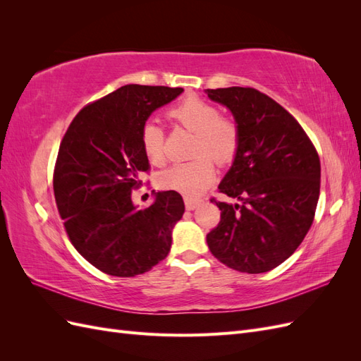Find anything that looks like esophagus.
Masks as SVG:
<instances>
[{
  "mask_svg": "<svg viewBox=\"0 0 361 361\" xmlns=\"http://www.w3.org/2000/svg\"><path fill=\"white\" fill-rule=\"evenodd\" d=\"M183 202H185V207H187L188 211H192V209H195V207H197V206L200 204L202 200H199V199H191V197H183Z\"/></svg>",
  "mask_w": 361,
  "mask_h": 361,
  "instance_id": "esophagus-1",
  "label": "esophagus"
}]
</instances>
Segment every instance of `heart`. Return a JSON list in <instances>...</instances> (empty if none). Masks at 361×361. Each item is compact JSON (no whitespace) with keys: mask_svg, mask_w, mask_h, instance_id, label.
<instances>
[{"mask_svg":"<svg viewBox=\"0 0 361 361\" xmlns=\"http://www.w3.org/2000/svg\"><path fill=\"white\" fill-rule=\"evenodd\" d=\"M167 117L174 125L194 133L191 145L194 159L174 164L161 171L157 176V185L161 190L195 197L214 180L212 161L216 166L224 167L236 158L241 146V130L232 117L220 114L216 105L195 94H190L171 106ZM140 143L154 166H162L166 162L164 133L154 122H146L141 128Z\"/></svg>","mask_w":361,"mask_h":361,"instance_id":"obj_1","label":"heart"}]
</instances>
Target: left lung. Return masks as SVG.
<instances>
[{
	"label": "left lung",
	"mask_w": 361,
	"mask_h": 361,
	"mask_svg": "<svg viewBox=\"0 0 361 361\" xmlns=\"http://www.w3.org/2000/svg\"><path fill=\"white\" fill-rule=\"evenodd\" d=\"M232 111L241 146L220 192V223L206 235L226 267L260 274L283 264L310 231L321 190V162L312 140L290 113L253 87L207 89Z\"/></svg>",
	"instance_id": "left-lung-1"
}]
</instances>
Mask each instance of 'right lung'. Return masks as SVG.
Listing matches in <instances>:
<instances>
[{
	"instance_id": "1",
	"label": "right lung",
	"mask_w": 361,
	"mask_h": 361,
	"mask_svg": "<svg viewBox=\"0 0 361 361\" xmlns=\"http://www.w3.org/2000/svg\"><path fill=\"white\" fill-rule=\"evenodd\" d=\"M180 87L128 84L87 104L64 134L54 167V195L76 251L108 276L135 277L167 257L171 231L185 211L176 191L157 194L145 209L130 195L150 164L141 128Z\"/></svg>"
}]
</instances>
